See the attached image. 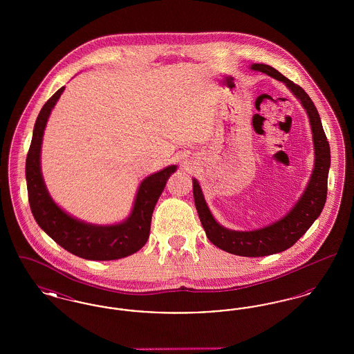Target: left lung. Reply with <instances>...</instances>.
I'll use <instances>...</instances> for the list:
<instances>
[{"instance_id":"1","label":"left lung","mask_w":354,"mask_h":354,"mask_svg":"<svg viewBox=\"0 0 354 354\" xmlns=\"http://www.w3.org/2000/svg\"><path fill=\"white\" fill-rule=\"evenodd\" d=\"M253 70L263 71L281 81L292 90V93L300 100L310 120L313 142H315V169L310 176L301 199L292 208V211L283 219L264 227L261 230L250 232L230 231L216 223L211 215L205 201L203 198L199 183L194 179V199L202 221L205 235L212 244L228 253L247 257L268 256L273 253L283 252L290 248L301 236L309 230L313 221L320 216L321 211L326 202L328 189V172L330 167V149L324 133L319 111L303 87L293 84L281 73L263 64H253Z\"/></svg>"}]
</instances>
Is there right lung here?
Here are the masks:
<instances>
[{"label": "right lung", "mask_w": 354, "mask_h": 354, "mask_svg": "<svg viewBox=\"0 0 354 354\" xmlns=\"http://www.w3.org/2000/svg\"><path fill=\"white\" fill-rule=\"evenodd\" d=\"M65 87L55 91L41 109L35 124L30 149L26 156L28 198L34 219L38 225L64 250L87 260H117L139 251L147 241L151 227L153 207L166 182L176 166H169L147 176L138 189L134 209L130 218L117 225H91L68 216L55 203L44 183L39 153L44 130L51 109Z\"/></svg>", "instance_id": "1"}]
</instances>
